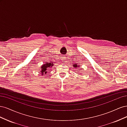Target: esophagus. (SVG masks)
<instances>
[{"mask_svg": "<svg viewBox=\"0 0 127 127\" xmlns=\"http://www.w3.org/2000/svg\"><path fill=\"white\" fill-rule=\"evenodd\" d=\"M61 59H62L63 60H65V57L64 56H63L62 57H61ZM64 63H65L64 61Z\"/></svg>", "mask_w": 127, "mask_h": 127, "instance_id": "34e87169", "label": "esophagus"}]
</instances>
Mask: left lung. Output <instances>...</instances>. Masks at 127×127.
Returning <instances> with one entry per match:
<instances>
[{
    "instance_id": "left-lung-1",
    "label": "left lung",
    "mask_w": 127,
    "mask_h": 127,
    "mask_svg": "<svg viewBox=\"0 0 127 127\" xmlns=\"http://www.w3.org/2000/svg\"><path fill=\"white\" fill-rule=\"evenodd\" d=\"M73 66L75 67V68H77V67H79V66H78L77 64H73Z\"/></svg>"
}]
</instances>
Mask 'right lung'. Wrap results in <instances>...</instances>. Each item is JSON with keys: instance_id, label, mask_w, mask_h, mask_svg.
I'll use <instances>...</instances> for the list:
<instances>
[{"instance_id": "right-lung-1", "label": "right lung", "mask_w": 127, "mask_h": 127, "mask_svg": "<svg viewBox=\"0 0 127 127\" xmlns=\"http://www.w3.org/2000/svg\"><path fill=\"white\" fill-rule=\"evenodd\" d=\"M53 66V64L51 63H45V64H43V66H42V67H41V74L43 75H45L46 74H47L48 71L49 69V68H51Z\"/></svg>"}]
</instances>
